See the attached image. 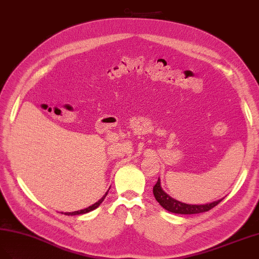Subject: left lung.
I'll return each mask as SVG.
<instances>
[{"label":"left lung","mask_w":259,"mask_h":259,"mask_svg":"<svg viewBox=\"0 0 259 259\" xmlns=\"http://www.w3.org/2000/svg\"><path fill=\"white\" fill-rule=\"evenodd\" d=\"M153 195H155V198L157 199V201L165 209V210L173 213H180V214H194V213L206 212L208 210H210V209H212L214 206L218 205L219 202L223 199L221 198L205 205L185 204V202L179 201L169 196V195L162 190L161 184H160V179H158L156 185L153 186Z\"/></svg>","instance_id":"1"}]
</instances>
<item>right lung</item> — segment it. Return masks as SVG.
I'll list each match as a JSON object with an SVG mask.
<instances>
[{"mask_svg": "<svg viewBox=\"0 0 259 259\" xmlns=\"http://www.w3.org/2000/svg\"><path fill=\"white\" fill-rule=\"evenodd\" d=\"M107 194H108V193H106V195H103V197H102L101 199H99V200H98L97 202H95V204H94V205H92V206H89V207H87V208H85V209H81V210H78V211H74V212H65L64 214H67V215H75V214H82V213H87V212H89V211H92V210H94V209H96L97 207H99V206H100V204H101V202L103 201V199L106 198ZM62 213H63V212H62Z\"/></svg>", "mask_w": 259, "mask_h": 259, "instance_id": "1", "label": "right lung"}]
</instances>
